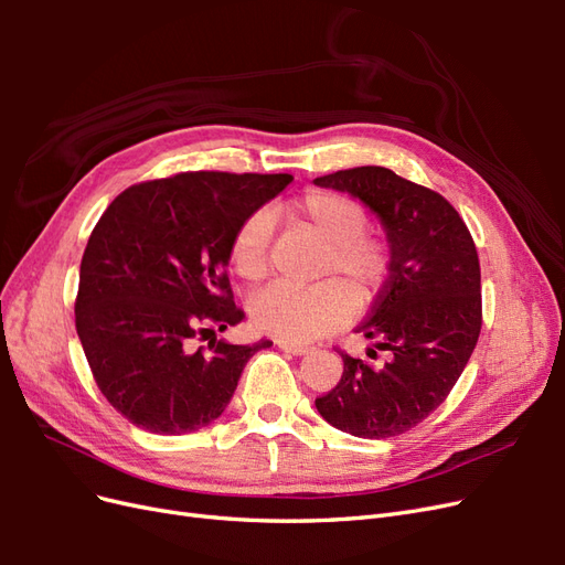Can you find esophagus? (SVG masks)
I'll list each match as a JSON object with an SVG mask.
<instances>
[{"mask_svg": "<svg viewBox=\"0 0 565 565\" xmlns=\"http://www.w3.org/2000/svg\"><path fill=\"white\" fill-rule=\"evenodd\" d=\"M278 349H282V351H287V353H295V355H303V353L311 351V347H306V344H292V341H278Z\"/></svg>", "mask_w": 565, "mask_h": 565, "instance_id": "obj_1", "label": "esophagus"}]
</instances>
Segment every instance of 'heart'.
Instances as JSON below:
<instances>
[{"label":"heart","mask_w":565,"mask_h":565,"mask_svg":"<svg viewBox=\"0 0 565 565\" xmlns=\"http://www.w3.org/2000/svg\"><path fill=\"white\" fill-rule=\"evenodd\" d=\"M289 226L311 233L322 243L313 266L320 282L292 289L273 285L249 301L254 328L292 344H303L339 330L353 306H367L380 297L391 270L386 237L367 228V212L358 200L309 188L282 204ZM231 264L237 278L259 285L270 270V218L249 214L231 243ZM356 301L353 302L352 299Z\"/></svg>","instance_id":"1"}]
</instances>
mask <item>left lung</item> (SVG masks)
Segmentation results:
<instances>
[{
  "instance_id": "obj_1",
  "label": "left lung",
  "mask_w": 565,
  "mask_h": 565,
  "mask_svg": "<svg viewBox=\"0 0 565 565\" xmlns=\"http://www.w3.org/2000/svg\"><path fill=\"white\" fill-rule=\"evenodd\" d=\"M316 185L361 198L382 218L391 247L388 280L358 328L386 361L372 365L341 351L344 374L316 407L358 438L405 434L448 398L481 334L473 237L446 198L386 167L339 169Z\"/></svg>"
}]
</instances>
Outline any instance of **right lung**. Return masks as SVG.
Masks as SVG:
<instances>
[{"instance_id":"1","label":"right lung","mask_w":565,"mask_h":565,"mask_svg":"<svg viewBox=\"0 0 565 565\" xmlns=\"http://www.w3.org/2000/svg\"><path fill=\"white\" fill-rule=\"evenodd\" d=\"M289 181L183 172L129 185L98 218L79 266L75 328L96 386L139 429L179 436L207 426L249 358L273 347L226 344L214 332L245 318L226 273L233 235Z\"/></svg>"}]
</instances>
